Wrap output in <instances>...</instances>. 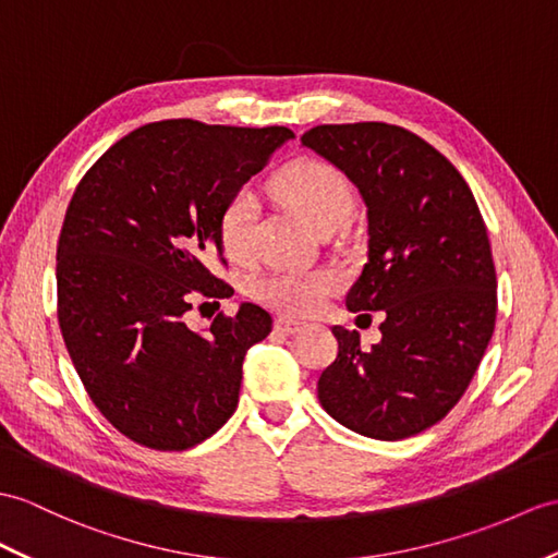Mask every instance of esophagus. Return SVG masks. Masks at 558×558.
Segmentation results:
<instances>
[{
	"mask_svg": "<svg viewBox=\"0 0 558 558\" xmlns=\"http://www.w3.org/2000/svg\"><path fill=\"white\" fill-rule=\"evenodd\" d=\"M278 332H284V335H292L302 328L300 320H290V318H276V326H274Z\"/></svg>",
	"mask_w": 558,
	"mask_h": 558,
	"instance_id": "34e87169",
	"label": "esophagus"
}]
</instances>
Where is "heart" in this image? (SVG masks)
I'll return each instance as SVG.
<instances>
[{"mask_svg":"<svg viewBox=\"0 0 558 558\" xmlns=\"http://www.w3.org/2000/svg\"><path fill=\"white\" fill-rule=\"evenodd\" d=\"M280 194L316 230L340 226L354 206V190L342 171L326 161H300L276 180ZM258 199L254 190L240 187L218 216V238L232 262H247L254 254ZM338 290V276L330 270L278 268L262 276L254 292L266 306L284 316L314 314Z\"/></svg>","mask_w":558,"mask_h":558,"instance_id":"obj_1","label":"heart"}]
</instances>
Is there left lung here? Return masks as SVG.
Listing matches in <instances>:
<instances>
[{
	"mask_svg": "<svg viewBox=\"0 0 558 558\" xmlns=\"http://www.w3.org/2000/svg\"><path fill=\"white\" fill-rule=\"evenodd\" d=\"M302 145L356 185L368 216V264L349 311H383L364 349L335 326L338 356L320 373V407L349 430L404 439L442 421L469 390L495 332L497 274L485 220L445 154L390 123L316 125Z\"/></svg>",
	"mask_w": 558,
	"mask_h": 558,
	"instance_id": "8db88e82",
	"label": "left lung"
}]
</instances>
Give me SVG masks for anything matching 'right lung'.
<instances>
[{
	"label": "right lung",
	"mask_w": 558,
	"mask_h": 558,
	"mask_svg": "<svg viewBox=\"0 0 558 558\" xmlns=\"http://www.w3.org/2000/svg\"><path fill=\"white\" fill-rule=\"evenodd\" d=\"M290 128L157 121L121 137L77 183L57 244V318L85 392L133 442L183 451L238 409L242 364L274 326L242 304L194 332L192 296L226 300L218 216Z\"/></svg>",
	"instance_id": "add662e5"
}]
</instances>
